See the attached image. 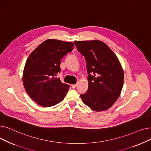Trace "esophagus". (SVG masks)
Here are the masks:
<instances>
[{"mask_svg": "<svg viewBox=\"0 0 151 151\" xmlns=\"http://www.w3.org/2000/svg\"><path fill=\"white\" fill-rule=\"evenodd\" d=\"M77 84H73L72 86H71V87H72V88L73 89H75V88H76V87H77Z\"/></svg>", "mask_w": 151, "mask_h": 151, "instance_id": "1", "label": "esophagus"}]
</instances>
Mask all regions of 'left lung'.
Masks as SVG:
<instances>
[{"label":"left lung","instance_id":"1","mask_svg":"<svg viewBox=\"0 0 151 151\" xmlns=\"http://www.w3.org/2000/svg\"><path fill=\"white\" fill-rule=\"evenodd\" d=\"M87 62L89 88L81 97L95 111L111 107L119 97L124 75L121 63L108 46L97 40L75 41Z\"/></svg>","mask_w":151,"mask_h":151}]
</instances>
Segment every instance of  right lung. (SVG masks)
I'll use <instances>...</instances> for the list:
<instances>
[{"label": "right lung", "instance_id": "obj_1", "mask_svg": "<svg viewBox=\"0 0 151 151\" xmlns=\"http://www.w3.org/2000/svg\"><path fill=\"white\" fill-rule=\"evenodd\" d=\"M74 43L47 39L30 53L24 68L22 82L30 97L43 107H50L64 99L70 88L59 78L62 58L73 50Z\"/></svg>", "mask_w": 151, "mask_h": 151}]
</instances>
